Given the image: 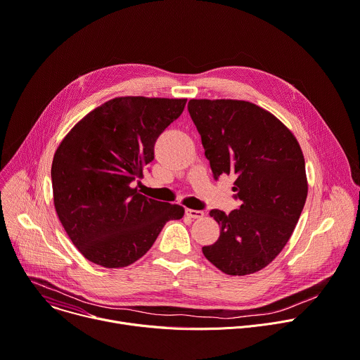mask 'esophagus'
<instances>
[{
  "mask_svg": "<svg viewBox=\"0 0 360 360\" xmlns=\"http://www.w3.org/2000/svg\"><path fill=\"white\" fill-rule=\"evenodd\" d=\"M185 214L189 217V218H195V219H198V218H202L204 217V212L202 211H198V210H185Z\"/></svg>",
  "mask_w": 360,
  "mask_h": 360,
  "instance_id": "1",
  "label": "esophagus"
}]
</instances>
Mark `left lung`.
<instances>
[{"mask_svg": "<svg viewBox=\"0 0 360 360\" xmlns=\"http://www.w3.org/2000/svg\"><path fill=\"white\" fill-rule=\"evenodd\" d=\"M188 112L214 178L234 175L243 202L230 214L210 212L221 233L202 252L228 276L263 270L290 240L307 198L302 148L281 120L251 102L191 99Z\"/></svg>", "mask_w": 360, "mask_h": 360, "instance_id": "obj_1", "label": "left lung"}]
</instances>
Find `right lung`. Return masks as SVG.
Here are the masks:
<instances>
[{
    "mask_svg": "<svg viewBox=\"0 0 360 360\" xmlns=\"http://www.w3.org/2000/svg\"><path fill=\"white\" fill-rule=\"evenodd\" d=\"M186 99L122 96L79 120L51 163L53 201L72 243L91 263L130 266L153 245L184 207L138 192L135 179L153 160L159 135L184 112Z\"/></svg>",
    "mask_w": 360,
    "mask_h": 360,
    "instance_id": "1",
    "label": "right lung"
}]
</instances>
